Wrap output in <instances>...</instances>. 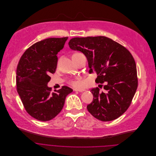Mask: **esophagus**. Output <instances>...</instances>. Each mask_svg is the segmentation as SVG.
I'll use <instances>...</instances> for the list:
<instances>
[{"label":"esophagus","mask_w":156,"mask_h":156,"mask_svg":"<svg viewBox=\"0 0 156 156\" xmlns=\"http://www.w3.org/2000/svg\"><path fill=\"white\" fill-rule=\"evenodd\" d=\"M74 90L75 91H79V92H83V91H85V90L83 88H75V89H74Z\"/></svg>","instance_id":"34e87169"}]
</instances>
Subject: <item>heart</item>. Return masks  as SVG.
<instances>
[{"instance_id": "obj_1", "label": "heart", "mask_w": 156, "mask_h": 156, "mask_svg": "<svg viewBox=\"0 0 156 156\" xmlns=\"http://www.w3.org/2000/svg\"><path fill=\"white\" fill-rule=\"evenodd\" d=\"M82 54L81 53H79V52H77V53H75L73 55V56H80V55H82ZM72 56V57H73ZM70 84H71L74 87H79L82 85V80H81V78L80 77H78L77 78L76 80H71L70 81Z\"/></svg>"}]
</instances>
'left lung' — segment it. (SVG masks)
<instances>
[{
    "instance_id": "8db88e82",
    "label": "left lung",
    "mask_w": 156,
    "mask_h": 156,
    "mask_svg": "<svg viewBox=\"0 0 156 156\" xmlns=\"http://www.w3.org/2000/svg\"><path fill=\"white\" fill-rule=\"evenodd\" d=\"M69 45L85 55L89 73L98 75L95 82L105 83L104 91L98 87L91 90L93 99L87 106L88 112L104 122L119 117L129 108L138 87L136 63L130 52L105 36L74 37Z\"/></svg>"
}]
</instances>
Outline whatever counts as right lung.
I'll return each instance as SVG.
<instances>
[{"mask_svg": "<svg viewBox=\"0 0 156 156\" xmlns=\"http://www.w3.org/2000/svg\"><path fill=\"white\" fill-rule=\"evenodd\" d=\"M68 37L48 38L27 49L16 69V88L27 112L40 121L56 117L63 108L66 96L73 90L63 86L51 91L47 84L55 73L56 55L64 47Z\"/></svg>", "mask_w": 156, "mask_h": 156, "instance_id": "1", "label": "right lung"}]
</instances>
